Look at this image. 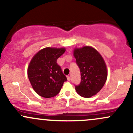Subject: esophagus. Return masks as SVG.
Here are the masks:
<instances>
[{
    "mask_svg": "<svg viewBox=\"0 0 133 133\" xmlns=\"http://www.w3.org/2000/svg\"><path fill=\"white\" fill-rule=\"evenodd\" d=\"M67 79H68V81H70V80H71V77L69 76H67Z\"/></svg>",
    "mask_w": 133,
    "mask_h": 133,
    "instance_id": "obj_1",
    "label": "esophagus"
}]
</instances>
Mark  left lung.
I'll return each mask as SVG.
<instances>
[{
	"label": "left lung",
	"instance_id": "obj_1",
	"mask_svg": "<svg viewBox=\"0 0 133 133\" xmlns=\"http://www.w3.org/2000/svg\"><path fill=\"white\" fill-rule=\"evenodd\" d=\"M74 57L81 73V82L75 85L76 92L82 97H91L101 90L106 82L108 71L104 60L90 46L75 49Z\"/></svg>",
	"mask_w": 133,
	"mask_h": 133
}]
</instances>
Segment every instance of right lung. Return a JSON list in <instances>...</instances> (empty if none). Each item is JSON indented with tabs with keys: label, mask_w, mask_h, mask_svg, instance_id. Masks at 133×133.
Returning a JSON list of instances; mask_svg holds the SVG:
<instances>
[{
	"label": "right lung",
	"mask_w": 133,
	"mask_h": 133,
	"mask_svg": "<svg viewBox=\"0 0 133 133\" xmlns=\"http://www.w3.org/2000/svg\"><path fill=\"white\" fill-rule=\"evenodd\" d=\"M65 51V48H45L38 52L31 60L28 75L32 88L38 95L51 98L58 95L66 76L57 60Z\"/></svg>",
	"instance_id": "add662e5"
}]
</instances>
